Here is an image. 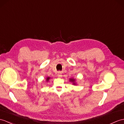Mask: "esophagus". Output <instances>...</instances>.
Listing matches in <instances>:
<instances>
[{
    "instance_id": "obj_1",
    "label": "esophagus",
    "mask_w": 124,
    "mask_h": 124,
    "mask_svg": "<svg viewBox=\"0 0 124 124\" xmlns=\"http://www.w3.org/2000/svg\"><path fill=\"white\" fill-rule=\"evenodd\" d=\"M57 76H58V77H62V72H58V74H57Z\"/></svg>"
}]
</instances>
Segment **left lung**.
I'll use <instances>...</instances> for the list:
<instances>
[{
	"mask_svg": "<svg viewBox=\"0 0 124 124\" xmlns=\"http://www.w3.org/2000/svg\"><path fill=\"white\" fill-rule=\"evenodd\" d=\"M74 80H74V79H70V81H74Z\"/></svg>",
	"mask_w": 124,
	"mask_h": 124,
	"instance_id": "left-lung-1",
	"label": "left lung"
}]
</instances>
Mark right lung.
<instances>
[{
  "instance_id": "add662e5",
  "label": "right lung",
  "mask_w": 124,
  "mask_h": 124,
  "mask_svg": "<svg viewBox=\"0 0 124 124\" xmlns=\"http://www.w3.org/2000/svg\"><path fill=\"white\" fill-rule=\"evenodd\" d=\"M49 78H50L49 77H47V80L48 81V80H49Z\"/></svg>"
}]
</instances>
